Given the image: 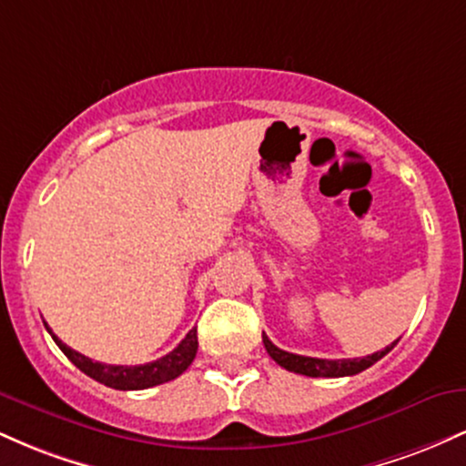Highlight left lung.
<instances>
[{
    "label": "left lung",
    "mask_w": 466,
    "mask_h": 466,
    "mask_svg": "<svg viewBox=\"0 0 466 466\" xmlns=\"http://www.w3.org/2000/svg\"><path fill=\"white\" fill-rule=\"evenodd\" d=\"M397 341H392V344L386 346L383 350L372 352V355L368 357H355V360H318V357L293 355V352L280 350L278 346L271 344L269 337L263 333V344L271 360L289 372L307 374V377H352V374H360L361 370H366V368H370L372 363H377L381 357H386L388 352L397 346Z\"/></svg>",
    "instance_id": "obj_1"
}]
</instances>
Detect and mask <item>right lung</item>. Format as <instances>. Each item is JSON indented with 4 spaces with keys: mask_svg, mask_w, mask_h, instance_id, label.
I'll return each instance as SVG.
<instances>
[{
    "mask_svg": "<svg viewBox=\"0 0 466 466\" xmlns=\"http://www.w3.org/2000/svg\"><path fill=\"white\" fill-rule=\"evenodd\" d=\"M47 333L52 335V339L56 341V346L66 352V357L80 372H85L87 377L96 379L98 383H103L106 388L114 390H147L159 383L173 381L177 379L186 368L190 366L195 360L197 349H199V341H197V329H192L184 339L179 341V346L175 350H170L168 355L159 357L157 361L144 363V366H111V363H100L89 360V357L80 355V352L72 350L69 346L63 344L58 337L52 333L50 326L46 324Z\"/></svg>",
    "mask_w": 466,
    "mask_h": 466,
    "instance_id": "right-lung-1",
    "label": "right lung"
}]
</instances>
